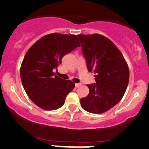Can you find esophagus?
Here are the masks:
<instances>
[{"mask_svg": "<svg viewBox=\"0 0 149 149\" xmlns=\"http://www.w3.org/2000/svg\"><path fill=\"white\" fill-rule=\"evenodd\" d=\"M80 85H81V84H80V83H76V84H75V86H76V88H78V87H79Z\"/></svg>", "mask_w": 149, "mask_h": 149, "instance_id": "1", "label": "esophagus"}]
</instances>
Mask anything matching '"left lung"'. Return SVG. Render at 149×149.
<instances>
[{
  "mask_svg": "<svg viewBox=\"0 0 149 149\" xmlns=\"http://www.w3.org/2000/svg\"><path fill=\"white\" fill-rule=\"evenodd\" d=\"M89 72L96 83L87 85L88 96L80 99L84 110L101 114L121 101L129 81V69L122 53L109 39L98 34L78 35Z\"/></svg>",
  "mask_w": 149,
  "mask_h": 149,
  "instance_id": "left-lung-1",
  "label": "left lung"
}]
</instances>
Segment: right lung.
Instances as JSON below:
<instances>
[{"label":"right lung","instance_id":"right-lung-1","mask_svg":"<svg viewBox=\"0 0 149 149\" xmlns=\"http://www.w3.org/2000/svg\"><path fill=\"white\" fill-rule=\"evenodd\" d=\"M80 46L77 35L52 33L36 42L25 55L20 75L23 88L32 101L45 110L64 105L75 84L55 76L64 55Z\"/></svg>","mask_w":149,"mask_h":149}]
</instances>
